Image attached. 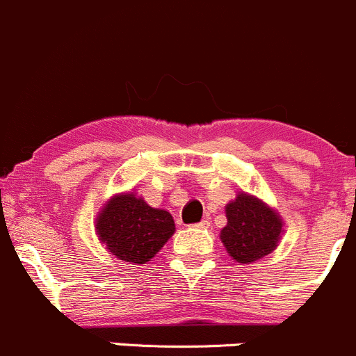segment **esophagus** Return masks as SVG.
<instances>
[{
	"label": "esophagus",
	"mask_w": 356,
	"mask_h": 356,
	"mask_svg": "<svg viewBox=\"0 0 356 356\" xmlns=\"http://www.w3.org/2000/svg\"><path fill=\"white\" fill-rule=\"evenodd\" d=\"M208 225H210V220H208V218H204V220H201L200 224H196V227H200V229H207Z\"/></svg>",
	"instance_id": "obj_1"
}]
</instances>
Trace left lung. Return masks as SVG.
<instances>
[{
  "label": "left lung",
  "instance_id": "obj_1",
  "mask_svg": "<svg viewBox=\"0 0 356 356\" xmlns=\"http://www.w3.org/2000/svg\"><path fill=\"white\" fill-rule=\"evenodd\" d=\"M225 211L227 225L222 229L220 239L236 261L251 264L275 250L282 222L267 204L241 193Z\"/></svg>",
  "mask_w": 356,
  "mask_h": 356
}]
</instances>
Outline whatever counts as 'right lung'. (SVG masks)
I'll return each instance as SVG.
<instances>
[{
	"label": "right lung",
	"instance_id": "1",
	"mask_svg": "<svg viewBox=\"0 0 356 356\" xmlns=\"http://www.w3.org/2000/svg\"><path fill=\"white\" fill-rule=\"evenodd\" d=\"M96 231L110 253L129 264H146L175 231L168 211L152 208L134 195L108 201L96 220Z\"/></svg>",
	"mask_w": 356,
	"mask_h": 356
}]
</instances>
